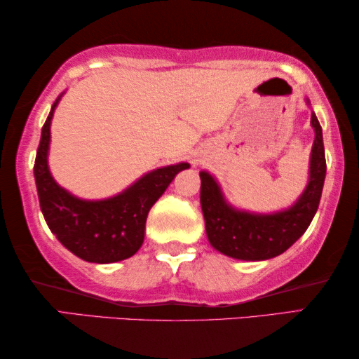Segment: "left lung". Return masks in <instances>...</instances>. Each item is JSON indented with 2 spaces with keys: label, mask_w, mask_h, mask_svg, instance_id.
I'll return each instance as SVG.
<instances>
[{
  "label": "left lung",
  "mask_w": 359,
  "mask_h": 359,
  "mask_svg": "<svg viewBox=\"0 0 359 359\" xmlns=\"http://www.w3.org/2000/svg\"><path fill=\"white\" fill-rule=\"evenodd\" d=\"M306 104L311 107L307 97ZM311 126L316 139L309 161L307 184L286 209L264 214L235 208L225 199L217 178L205 170L199 171L201 208L212 248L235 259L263 262L284 253L302 237L318 209L327 173L322 127L313 111Z\"/></svg>",
  "instance_id": "8db88e82"
}]
</instances>
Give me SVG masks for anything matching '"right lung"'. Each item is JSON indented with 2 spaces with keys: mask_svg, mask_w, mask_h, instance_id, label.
I'll list each match as a JSON object with an SVG mask.
<instances>
[{
  "mask_svg": "<svg viewBox=\"0 0 359 359\" xmlns=\"http://www.w3.org/2000/svg\"><path fill=\"white\" fill-rule=\"evenodd\" d=\"M65 91L53 102L42 127L34 178L43 219L63 247L88 263H116L139 252L149 210L180 171L189 163L160 166L142 175L124 191L104 199H81L62 188L48 168L50 124Z\"/></svg>",
  "mask_w": 359,
  "mask_h": 359,
  "instance_id": "right-lung-1",
  "label": "right lung"
}]
</instances>
